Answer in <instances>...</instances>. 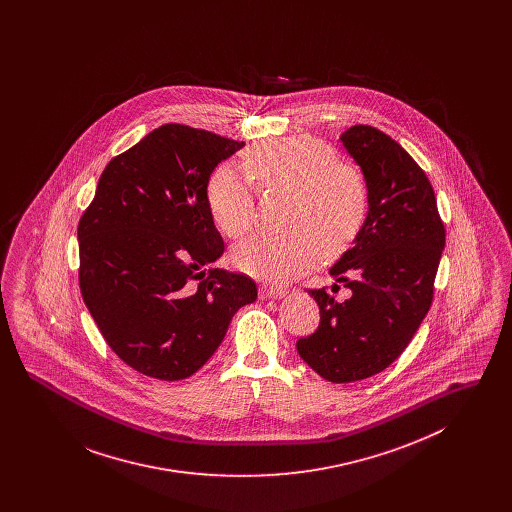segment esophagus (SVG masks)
Returning <instances> with one entry per match:
<instances>
[{
    "instance_id": "esophagus-1",
    "label": "esophagus",
    "mask_w": 512,
    "mask_h": 512,
    "mask_svg": "<svg viewBox=\"0 0 512 512\" xmlns=\"http://www.w3.org/2000/svg\"><path fill=\"white\" fill-rule=\"evenodd\" d=\"M284 293L286 292H284L282 288H276V286H263V288L259 290L261 299H276V297H282Z\"/></svg>"
}]
</instances>
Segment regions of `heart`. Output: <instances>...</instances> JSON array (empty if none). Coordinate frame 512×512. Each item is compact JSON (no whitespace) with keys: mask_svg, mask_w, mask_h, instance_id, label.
Here are the masks:
<instances>
[{"mask_svg":"<svg viewBox=\"0 0 512 512\" xmlns=\"http://www.w3.org/2000/svg\"><path fill=\"white\" fill-rule=\"evenodd\" d=\"M261 190H284L292 199L284 234H255L232 251V263L265 282H288L309 270L326 251H340L361 232L368 213V184L355 165L341 163L324 142L295 136L251 147L244 157ZM232 165H220L207 182L211 219L226 238L253 226V186Z\"/></svg>","mask_w":512,"mask_h":512,"instance_id":"obj_1","label":"heart"}]
</instances>
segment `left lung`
I'll return each mask as SVG.
<instances>
[{
  "instance_id": "left-lung-1",
  "label": "left lung",
  "mask_w": 512,
  "mask_h": 512,
  "mask_svg": "<svg viewBox=\"0 0 512 512\" xmlns=\"http://www.w3.org/2000/svg\"><path fill=\"white\" fill-rule=\"evenodd\" d=\"M340 140L365 174L368 215L330 268L351 295L338 301V284L309 290L320 322L297 353L324 380L349 384L388 368L413 340L434 299L445 226L428 176L388 134L355 124Z\"/></svg>"
}]
</instances>
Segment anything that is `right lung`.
<instances>
[{"mask_svg":"<svg viewBox=\"0 0 512 512\" xmlns=\"http://www.w3.org/2000/svg\"><path fill=\"white\" fill-rule=\"evenodd\" d=\"M244 142L163 124L113 157L78 222V282L99 332L140 374L176 382L217 351L255 282L207 268L224 242L207 182Z\"/></svg>","mask_w":512,"mask_h":512,"instance_id":"right-lung-1","label":"right lung"}]
</instances>
